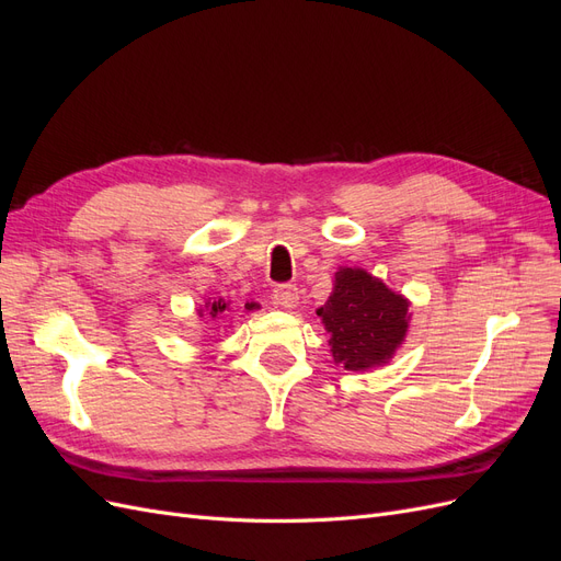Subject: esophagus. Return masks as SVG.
Returning a JSON list of instances; mask_svg holds the SVG:
<instances>
[{
	"label": "esophagus",
	"mask_w": 561,
	"mask_h": 561,
	"mask_svg": "<svg viewBox=\"0 0 561 561\" xmlns=\"http://www.w3.org/2000/svg\"><path fill=\"white\" fill-rule=\"evenodd\" d=\"M274 301L283 309H295L297 301H299V293H297V285L293 283H283L274 287Z\"/></svg>",
	"instance_id": "esophagus-1"
}]
</instances>
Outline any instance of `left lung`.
<instances>
[{
	"label": "left lung",
	"instance_id": "1",
	"mask_svg": "<svg viewBox=\"0 0 561 561\" xmlns=\"http://www.w3.org/2000/svg\"><path fill=\"white\" fill-rule=\"evenodd\" d=\"M404 297L363 268H339L334 293L318 309L332 334V358L346 369H367L386 363L407 332Z\"/></svg>",
	"mask_w": 561,
	"mask_h": 561
}]
</instances>
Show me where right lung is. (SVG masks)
I'll return each mask as SVG.
<instances>
[{"label": "right lung", "instance_id": "add662e5", "mask_svg": "<svg viewBox=\"0 0 561 561\" xmlns=\"http://www.w3.org/2000/svg\"><path fill=\"white\" fill-rule=\"evenodd\" d=\"M208 309H210L208 313H210L213 318H217L219 313H222V311L227 309V304H225L222 299H219V301H213V304H208ZM248 309H252V307H248Z\"/></svg>", "mask_w": 561, "mask_h": 561}]
</instances>
